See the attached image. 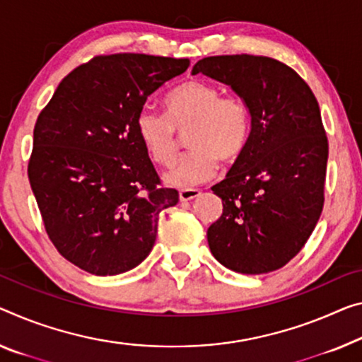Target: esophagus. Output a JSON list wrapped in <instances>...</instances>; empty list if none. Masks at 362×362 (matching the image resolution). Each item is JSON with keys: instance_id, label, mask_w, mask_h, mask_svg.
<instances>
[{"instance_id": "1", "label": "esophagus", "mask_w": 362, "mask_h": 362, "mask_svg": "<svg viewBox=\"0 0 362 362\" xmlns=\"http://www.w3.org/2000/svg\"><path fill=\"white\" fill-rule=\"evenodd\" d=\"M199 196H200L199 189H192V187L180 189V199L182 200V202H187V200H192Z\"/></svg>"}]
</instances>
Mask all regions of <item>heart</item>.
Returning <instances> with one entry per match:
<instances>
[{"mask_svg": "<svg viewBox=\"0 0 362 362\" xmlns=\"http://www.w3.org/2000/svg\"><path fill=\"white\" fill-rule=\"evenodd\" d=\"M168 115L152 107L137 113L136 129L142 146L155 163L173 162L180 139L187 129V150L165 173L176 187H192L209 181L218 171L220 160L235 162L246 150L252 116L246 100L236 93L221 95L220 87L192 79L182 82L166 97Z\"/></svg>", "mask_w": 362, "mask_h": 362, "instance_id": "heart-1", "label": "heart"}]
</instances>
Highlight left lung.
Segmentation results:
<instances>
[{
  "instance_id": "obj_1",
  "label": "left lung",
  "mask_w": 362,
  "mask_h": 362,
  "mask_svg": "<svg viewBox=\"0 0 362 362\" xmlns=\"http://www.w3.org/2000/svg\"><path fill=\"white\" fill-rule=\"evenodd\" d=\"M199 72L230 86L252 116L246 150L212 187L223 214L207 231L210 251L238 274H269L301 251L324 209L329 141L319 103L296 71L269 57H209Z\"/></svg>"
}]
</instances>
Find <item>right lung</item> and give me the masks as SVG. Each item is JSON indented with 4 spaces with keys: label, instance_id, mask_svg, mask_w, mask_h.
Instances as JSON below:
<instances>
[{
    "label": "right lung",
    "instance_id": "1",
    "mask_svg": "<svg viewBox=\"0 0 362 362\" xmlns=\"http://www.w3.org/2000/svg\"><path fill=\"white\" fill-rule=\"evenodd\" d=\"M189 59L100 54L59 82L33 127L27 166L47 235L92 275L134 269L152 251L158 215L180 200L162 186L136 118Z\"/></svg>",
    "mask_w": 362,
    "mask_h": 362
}]
</instances>
